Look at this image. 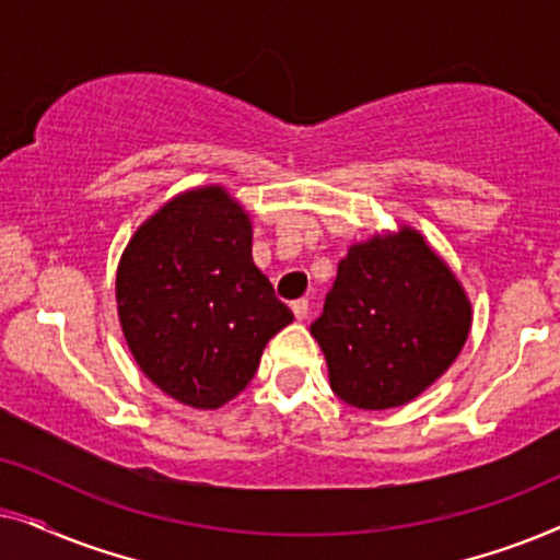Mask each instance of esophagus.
<instances>
[{
    "label": "esophagus",
    "instance_id": "esophagus-1",
    "mask_svg": "<svg viewBox=\"0 0 560 560\" xmlns=\"http://www.w3.org/2000/svg\"><path fill=\"white\" fill-rule=\"evenodd\" d=\"M290 308H293L298 320H303L305 316H308V301H305V298H298V301H293V305H290Z\"/></svg>",
    "mask_w": 560,
    "mask_h": 560
}]
</instances>
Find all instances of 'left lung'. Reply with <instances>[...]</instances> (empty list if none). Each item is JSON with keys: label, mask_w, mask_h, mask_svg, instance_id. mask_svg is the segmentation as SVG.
Listing matches in <instances>:
<instances>
[{"label": "left lung", "mask_w": 560, "mask_h": 560, "mask_svg": "<svg viewBox=\"0 0 560 560\" xmlns=\"http://www.w3.org/2000/svg\"><path fill=\"white\" fill-rule=\"evenodd\" d=\"M471 326L462 285L412 229L357 244L311 324L331 389L362 410L410 402L448 370Z\"/></svg>", "instance_id": "left-lung-1"}]
</instances>
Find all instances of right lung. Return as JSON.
I'll return each mask as SVG.
<instances>
[{
  "label": "right lung",
  "instance_id": "add662e5",
  "mask_svg": "<svg viewBox=\"0 0 560 560\" xmlns=\"http://www.w3.org/2000/svg\"><path fill=\"white\" fill-rule=\"evenodd\" d=\"M117 303L142 372L209 410L249 385L267 341L293 320L252 259L247 213L217 186L180 194L137 229Z\"/></svg>",
  "mask_w": 560,
  "mask_h": 560
}]
</instances>
